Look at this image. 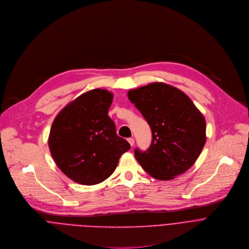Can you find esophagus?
Wrapping results in <instances>:
<instances>
[{"mask_svg": "<svg viewBox=\"0 0 249 249\" xmlns=\"http://www.w3.org/2000/svg\"><path fill=\"white\" fill-rule=\"evenodd\" d=\"M127 141L129 142V144H130L131 146H133V145H134V139H133V138H128V139H127Z\"/></svg>", "mask_w": 249, "mask_h": 249, "instance_id": "1", "label": "esophagus"}]
</instances>
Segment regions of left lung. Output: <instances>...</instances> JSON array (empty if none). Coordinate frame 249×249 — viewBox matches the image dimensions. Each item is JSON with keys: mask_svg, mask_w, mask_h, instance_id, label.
<instances>
[{"mask_svg": "<svg viewBox=\"0 0 249 249\" xmlns=\"http://www.w3.org/2000/svg\"><path fill=\"white\" fill-rule=\"evenodd\" d=\"M127 97L152 131L146 151L134 150L137 162L157 179H173L186 172L199 157L206 142V122L181 90L153 82L129 90Z\"/></svg>", "mask_w": 249, "mask_h": 249, "instance_id": "obj_1", "label": "left lung"}]
</instances>
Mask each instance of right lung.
<instances>
[{
    "label": "right lung",
    "mask_w": 249,
    "mask_h": 249,
    "mask_svg": "<svg viewBox=\"0 0 249 249\" xmlns=\"http://www.w3.org/2000/svg\"><path fill=\"white\" fill-rule=\"evenodd\" d=\"M114 95L106 89L87 91L55 118L49 149L59 169L73 181L93 185L108 178L121 156L130 149L108 116Z\"/></svg>",
    "instance_id": "right-lung-1"
}]
</instances>
